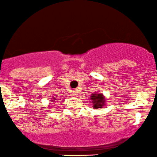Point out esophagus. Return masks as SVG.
Returning a JSON list of instances; mask_svg holds the SVG:
<instances>
[{"label":"esophagus","instance_id":"esophagus-1","mask_svg":"<svg viewBox=\"0 0 157 157\" xmlns=\"http://www.w3.org/2000/svg\"><path fill=\"white\" fill-rule=\"evenodd\" d=\"M74 94H75V95H78V89H75V91H74Z\"/></svg>","mask_w":157,"mask_h":157}]
</instances>
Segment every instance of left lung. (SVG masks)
Listing matches in <instances>:
<instances>
[{
    "label": "left lung",
    "mask_w": 157,
    "mask_h": 157,
    "mask_svg": "<svg viewBox=\"0 0 157 157\" xmlns=\"http://www.w3.org/2000/svg\"><path fill=\"white\" fill-rule=\"evenodd\" d=\"M91 100L93 101V107L94 108H101L103 106L104 103H105V98L104 97L102 96V94H93L91 96Z\"/></svg>",
    "instance_id": "1"
}]
</instances>
